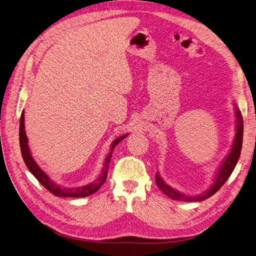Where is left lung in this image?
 Segmentation results:
<instances>
[{"label": "left lung", "instance_id": "obj_1", "mask_svg": "<svg viewBox=\"0 0 256 256\" xmlns=\"http://www.w3.org/2000/svg\"><path fill=\"white\" fill-rule=\"evenodd\" d=\"M235 113H236L235 140H234L233 146H232V150H230V154H228V157L224 159L220 168L218 170V173H216V175L214 177V184H212V187L209 188L207 191H205L204 193H202V194L186 196V194H182V193H180V192L176 191L172 187H170L168 184H166L164 182V180L160 177V175L158 173H156V184L162 192L166 193V194L171 198L172 200H184V202H200V200H204L208 198H210L212 196H214V193L218 191L224 184H226V182L230 176L232 172L234 171V168L238 162V159L240 157V152H242V136H244L242 115L237 109V108H235Z\"/></svg>", "mask_w": 256, "mask_h": 256}]
</instances>
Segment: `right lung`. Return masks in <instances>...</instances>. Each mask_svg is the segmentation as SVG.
<instances>
[{"instance_id":"add662e5","label":"right lung","mask_w":256,"mask_h":256,"mask_svg":"<svg viewBox=\"0 0 256 256\" xmlns=\"http://www.w3.org/2000/svg\"><path fill=\"white\" fill-rule=\"evenodd\" d=\"M127 136L128 134L122 136L113 141V143L111 145V148H110V152L104 160V164L102 168V174L99 175L97 180L92 182L86 186L78 187V188H65V187H60V186L56 184V182H53V180H50V177L46 174L40 166H37L35 160L32 157V154H30L28 145V138H26V130H24V112L23 111L21 113V118H20L19 142H20L22 158L26 162V166H28V171L35 176L36 180L40 182L46 189L49 190L52 194L56 196H60V198H85V196H88L92 194V193L98 191L99 188L102 187L106 180L108 170H109V164H110L111 158H112V152L115 148V146L118 145L122 140H124V138H125Z\"/></svg>"}]
</instances>
